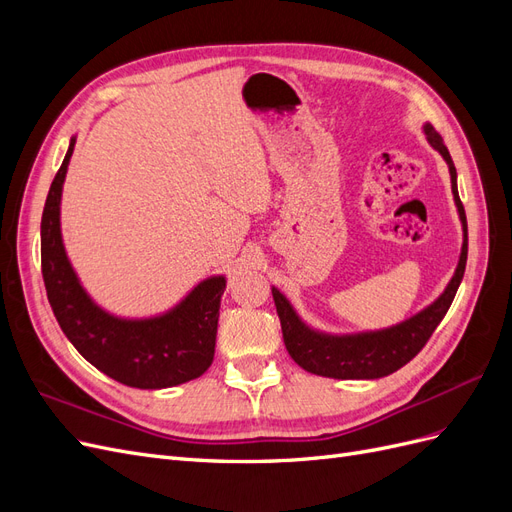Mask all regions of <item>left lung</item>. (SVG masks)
Instances as JSON below:
<instances>
[{
  "label": "left lung",
  "mask_w": 512,
  "mask_h": 512,
  "mask_svg": "<svg viewBox=\"0 0 512 512\" xmlns=\"http://www.w3.org/2000/svg\"><path fill=\"white\" fill-rule=\"evenodd\" d=\"M429 145L440 151V156L448 164V173H451V188L455 196V205L459 211V220L463 226V245L459 265L455 269L453 280L448 282L444 292L433 301L423 312L416 316L395 324V327L382 329V331H367V333H354V335H329L309 329L307 324L294 312L290 301L284 294L273 290V301L277 307V316L282 322L284 344L288 354L299 367H303L309 374L335 378V380H376L393 374L399 367L410 363L414 356L423 350L429 342L431 333L436 331L442 318L446 316L448 307H451L457 288L463 280V271H466L468 260V222L466 211L459 200L457 192V170L451 160L442 136L433 130L429 123L423 128Z\"/></svg>",
  "instance_id": "1"
}]
</instances>
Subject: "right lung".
<instances>
[{"mask_svg": "<svg viewBox=\"0 0 512 512\" xmlns=\"http://www.w3.org/2000/svg\"><path fill=\"white\" fill-rule=\"evenodd\" d=\"M74 143L51 183L40 224L42 277L61 331L91 365L134 389H168L203 376L213 363L226 277H209L166 314L143 320L117 318L91 301L66 256L59 224Z\"/></svg>", "mask_w": 512, "mask_h": 512, "instance_id": "obj_1", "label": "right lung"}]
</instances>
